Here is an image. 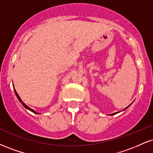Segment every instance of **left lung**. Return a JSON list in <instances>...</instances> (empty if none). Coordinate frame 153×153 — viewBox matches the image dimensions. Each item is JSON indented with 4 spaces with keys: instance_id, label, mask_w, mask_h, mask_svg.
Returning a JSON list of instances; mask_svg holds the SVG:
<instances>
[{
    "instance_id": "8db88e82",
    "label": "left lung",
    "mask_w": 153,
    "mask_h": 153,
    "mask_svg": "<svg viewBox=\"0 0 153 153\" xmlns=\"http://www.w3.org/2000/svg\"><path fill=\"white\" fill-rule=\"evenodd\" d=\"M130 106V105H129ZM129 106H128V107H129ZM128 108V107H127V108ZM126 108H125V109L124 110H126ZM116 113H113V114H111V115H115V114H116Z\"/></svg>"
}]
</instances>
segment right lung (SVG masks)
<instances>
[{"label":"right lung","mask_w":153,"mask_h":153,"mask_svg":"<svg viewBox=\"0 0 153 153\" xmlns=\"http://www.w3.org/2000/svg\"><path fill=\"white\" fill-rule=\"evenodd\" d=\"M14 91H15V93H16V96H17V97H18V100H19L20 102H21L22 105H23L24 107H25V108H27V109H28L29 110H30V111H32L33 113H36V114H38V113H37V112H36V111H35V110H33V109H31L30 108H29L28 106L26 105H25V103H24V102H23V101H22V100L21 99V97H19V95H18V94L17 93V92L16 91V90H15V89H14Z\"/></svg>","instance_id":"right-lung-1"}]
</instances>
